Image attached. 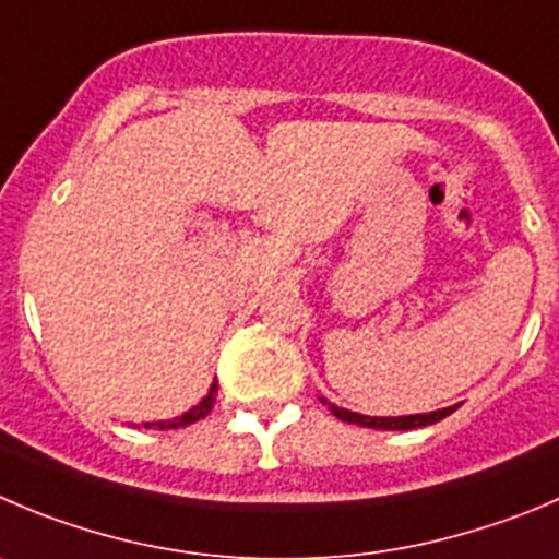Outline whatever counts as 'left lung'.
Masks as SVG:
<instances>
[{
  "label": "left lung",
  "mask_w": 559,
  "mask_h": 559,
  "mask_svg": "<svg viewBox=\"0 0 559 559\" xmlns=\"http://www.w3.org/2000/svg\"><path fill=\"white\" fill-rule=\"evenodd\" d=\"M329 412L334 414L337 419L343 423H354V425H362V428H381V430H412V428H423V425H433L439 419H444L448 414H453L459 406H450V408H439V412H430V414H408V417H365V414H356L348 412V408H340L334 403H326Z\"/></svg>",
  "instance_id": "obj_1"
}]
</instances>
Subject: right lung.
<instances>
[{
	"label": "right lung",
	"mask_w": 559,
	"mask_h": 559,
	"mask_svg": "<svg viewBox=\"0 0 559 559\" xmlns=\"http://www.w3.org/2000/svg\"><path fill=\"white\" fill-rule=\"evenodd\" d=\"M214 401H216V384H211V392L203 397V401L197 403L194 408H189L186 414H180V417L175 419H164V423H145V428H158V430H169V428H183V425H191L197 423V419H203L205 414L214 408Z\"/></svg>",
	"instance_id": "obj_1"
}]
</instances>
